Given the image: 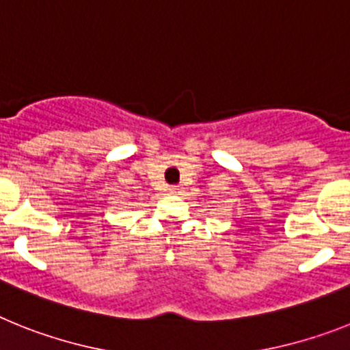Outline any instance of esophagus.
I'll list each match as a JSON object with an SVG mask.
<instances>
[{"mask_svg": "<svg viewBox=\"0 0 350 350\" xmlns=\"http://www.w3.org/2000/svg\"><path fill=\"white\" fill-rule=\"evenodd\" d=\"M169 192L179 193V192H181V187H178V185H174V187H169Z\"/></svg>", "mask_w": 350, "mask_h": 350, "instance_id": "34e87169", "label": "esophagus"}]
</instances>
